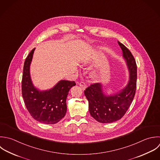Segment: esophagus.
<instances>
[{
	"instance_id": "1",
	"label": "esophagus",
	"mask_w": 160,
	"mask_h": 160,
	"mask_svg": "<svg viewBox=\"0 0 160 160\" xmlns=\"http://www.w3.org/2000/svg\"><path fill=\"white\" fill-rule=\"evenodd\" d=\"M78 84H79L80 87L83 90H85V88H86V87H87L85 83H84L83 82H81L78 83Z\"/></svg>"
}]
</instances>
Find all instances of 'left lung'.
Here are the masks:
<instances>
[{
    "label": "left lung",
    "mask_w": 160,
    "mask_h": 160,
    "mask_svg": "<svg viewBox=\"0 0 160 160\" xmlns=\"http://www.w3.org/2000/svg\"><path fill=\"white\" fill-rule=\"evenodd\" d=\"M118 43L122 50L130 72V80L127 86L119 92L107 95L102 90L100 83L90 85L84 91L88 101L89 112L91 116L97 122L108 123L121 119L126 113L134 98L137 79L136 61L131 52L122 43Z\"/></svg>",
    "instance_id": "obj_1"
}]
</instances>
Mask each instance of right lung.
<instances>
[{"mask_svg":"<svg viewBox=\"0 0 160 160\" xmlns=\"http://www.w3.org/2000/svg\"><path fill=\"white\" fill-rule=\"evenodd\" d=\"M35 48L27 57L23 65L22 93L25 105L35 120L44 124H55L67 112L66 100L70 89L75 86L74 81L60 80L52 88L40 91L32 82L30 65Z\"/></svg>","mask_w":160,"mask_h":160,"instance_id":"add662e5","label":"right lung"}]
</instances>
